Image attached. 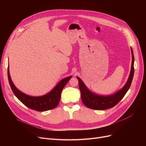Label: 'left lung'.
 Returning <instances> with one entry per match:
<instances>
[{"mask_svg": "<svg viewBox=\"0 0 146 146\" xmlns=\"http://www.w3.org/2000/svg\"><path fill=\"white\" fill-rule=\"evenodd\" d=\"M131 51L132 54V63L128 79L123 88L113 94L104 96L94 93L86 87L80 78L78 76L76 77L79 80V87L81 93L82 101L83 104L88 108L95 110H104L111 108L115 106L123 98L131 85L134 73V57L131 47Z\"/></svg>", "mask_w": 146, "mask_h": 146, "instance_id": "left-lung-1", "label": "left lung"}]
</instances>
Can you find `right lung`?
<instances>
[{
    "instance_id": "add662e5",
    "label": "right lung",
    "mask_w": 146,
    "mask_h": 146,
    "mask_svg": "<svg viewBox=\"0 0 146 146\" xmlns=\"http://www.w3.org/2000/svg\"><path fill=\"white\" fill-rule=\"evenodd\" d=\"M7 76L12 90L16 97L28 108L40 112L46 111L56 108L60 102L61 91L72 77V76H68L61 80L47 94L40 96H32L22 92L15 86L11 78L9 66L7 68Z\"/></svg>"
}]
</instances>
